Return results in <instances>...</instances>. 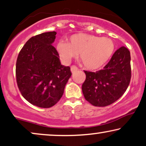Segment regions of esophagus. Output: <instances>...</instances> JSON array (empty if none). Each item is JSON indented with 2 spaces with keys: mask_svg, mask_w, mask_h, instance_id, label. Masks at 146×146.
<instances>
[{
  "mask_svg": "<svg viewBox=\"0 0 146 146\" xmlns=\"http://www.w3.org/2000/svg\"><path fill=\"white\" fill-rule=\"evenodd\" d=\"M77 70H78V68L76 66H75V65H73V66L71 67V71L72 73H74Z\"/></svg>",
  "mask_w": 146,
  "mask_h": 146,
  "instance_id": "obj_1",
  "label": "esophagus"
}]
</instances>
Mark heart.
Instances as JSON below:
<instances>
[{"mask_svg": "<svg viewBox=\"0 0 146 146\" xmlns=\"http://www.w3.org/2000/svg\"><path fill=\"white\" fill-rule=\"evenodd\" d=\"M56 48L61 60L65 64H69L79 54L84 66L94 70L107 62L114 52L115 46L113 41L108 38L80 33L72 35L68 43L59 42Z\"/></svg>", "mask_w": 146, "mask_h": 146, "instance_id": "1", "label": "heart"}]
</instances>
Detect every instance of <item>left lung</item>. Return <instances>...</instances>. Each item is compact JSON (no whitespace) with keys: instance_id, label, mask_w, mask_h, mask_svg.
I'll use <instances>...</instances> for the list:
<instances>
[{"instance_id":"left-lung-1","label":"left lung","mask_w":146,"mask_h":146,"mask_svg":"<svg viewBox=\"0 0 146 146\" xmlns=\"http://www.w3.org/2000/svg\"><path fill=\"white\" fill-rule=\"evenodd\" d=\"M130 51L122 46L103 69L95 73L85 71L82 91L85 99L95 106L110 105L119 99L130 84Z\"/></svg>"}]
</instances>
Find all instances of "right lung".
<instances>
[{
  "instance_id": "1",
  "label": "right lung",
  "mask_w": 146,
  "mask_h": 146,
  "mask_svg": "<svg viewBox=\"0 0 146 146\" xmlns=\"http://www.w3.org/2000/svg\"><path fill=\"white\" fill-rule=\"evenodd\" d=\"M55 32L32 37L18 54L16 65L17 85L23 97L33 105L50 108L60 100L71 76L69 67L61 64L52 46Z\"/></svg>"
}]
</instances>
